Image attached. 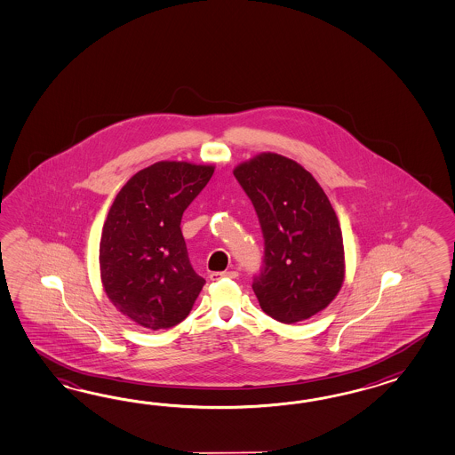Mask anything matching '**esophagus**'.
<instances>
[{
  "label": "esophagus",
  "mask_w": 455,
  "mask_h": 455,
  "mask_svg": "<svg viewBox=\"0 0 455 455\" xmlns=\"http://www.w3.org/2000/svg\"><path fill=\"white\" fill-rule=\"evenodd\" d=\"M236 276H238V273L235 270L220 271V273H212L210 280L217 282V280H221V278H236Z\"/></svg>",
  "instance_id": "esophagus-1"
}]
</instances>
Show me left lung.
I'll return each instance as SVG.
<instances>
[{"mask_svg": "<svg viewBox=\"0 0 455 455\" xmlns=\"http://www.w3.org/2000/svg\"><path fill=\"white\" fill-rule=\"evenodd\" d=\"M234 175L265 240L263 267L251 284L259 307L286 324L315 316L344 280L343 235L328 196L295 160L271 152L240 164Z\"/></svg>", "mask_w": 455, "mask_h": 455, "instance_id": "left-lung-1", "label": "left lung"}]
</instances>
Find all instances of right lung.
Here are the masks:
<instances>
[{"mask_svg":"<svg viewBox=\"0 0 455 455\" xmlns=\"http://www.w3.org/2000/svg\"><path fill=\"white\" fill-rule=\"evenodd\" d=\"M213 165L157 162L116 196L99 245L100 278L112 305L148 330L184 321L205 280L188 259L180 221Z\"/></svg>","mask_w":455,"mask_h":455,"instance_id":"add662e5","label":"right lung"}]
</instances>
